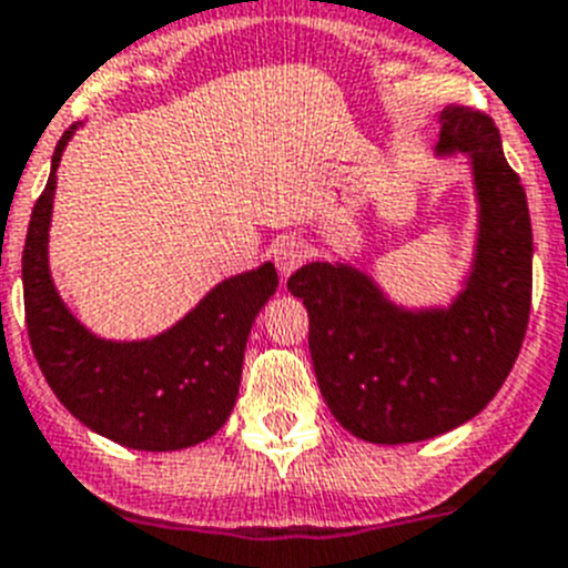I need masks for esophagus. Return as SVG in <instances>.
Returning <instances> with one entry per match:
<instances>
[{
    "mask_svg": "<svg viewBox=\"0 0 568 568\" xmlns=\"http://www.w3.org/2000/svg\"><path fill=\"white\" fill-rule=\"evenodd\" d=\"M271 254H274V265H277L280 277H291V274L305 263L308 251H305V245L300 243L297 236H283V240L274 243V251H271Z\"/></svg>",
    "mask_w": 568,
    "mask_h": 568,
    "instance_id": "esophagus-1",
    "label": "esophagus"
}]
</instances>
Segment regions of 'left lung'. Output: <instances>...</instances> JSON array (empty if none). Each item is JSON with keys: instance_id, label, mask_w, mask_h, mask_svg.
I'll return each instance as SVG.
<instances>
[{"instance_id": "obj_1", "label": "left lung", "mask_w": 568, "mask_h": 568, "mask_svg": "<svg viewBox=\"0 0 568 568\" xmlns=\"http://www.w3.org/2000/svg\"><path fill=\"white\" fill-rule=\"evenodd\" d=\"M468 156L475 254L448 305L408 308L352 263H308L288 291L308 308L320 392L343 428L400 446L446 434L489 406L520 354L531 305L526 191L480 111L440 113L434 156Z\"/></svg>"}]
</instances>
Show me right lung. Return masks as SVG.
Listing matches in <instances>:
<instances>
[{
  "label": "right lung",
  "instance_id": "1",
  "mask_svg": "<svg viewBox=\"0 0 568 568\" xmlns=\"http://www.w3.org/2000/svg\"><path fill=\"white\" fill-rule=\"evenodd\" d=\"M77 128H68L53 151L51 176L24 236L22 288L31 348L59 403L91 432L140 452L196 446L229 420L251 325L277 291V268L263 263L216 283L185 317L154 337L93 334L59 297L48 263L57 168Z\"/></svg>",
  "mask_w": 568,
  "mask_h": 568
}]
</instances>
